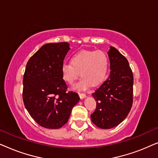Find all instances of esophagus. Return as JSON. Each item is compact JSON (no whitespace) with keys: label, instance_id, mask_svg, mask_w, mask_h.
<instances>
[{"label":"esophagus","instance_id":"esophagus-1","mask_svg":"<svg viewBox=\"0 0 158 158\" xmlns=\"http://www.w3.org/2000/svg\"><path fill=\"white\" fill-rule=\"evenodd\" d=\"M79 96H80V98L81 99L85 98L86 97V95L85 94H83V93H79Z\"/></svg>","mask_w":158,"mask_h":158}]
</instances>
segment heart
Wrapping results in <instances>:
<instances>
[{
    "mask_svg": "<svg viewBox=\"0 0 158 158\" xmlns=\"http://www.w3.org/2000/svg\"><path fill=\"white\" fill-rule=\"evenodd\" d=\"M109 61L106 54L102 50L81 51L71 58L70 63L62 66V77L72 85L78 78H82L73 88L85 90L90 85H98L104 81L109 70Z\"/></svg>",
    "mask_w": 158,
    "mask_h": 158,
    "instance_id": "b5f03b06",
    "label": "heart"
}]
</instances>
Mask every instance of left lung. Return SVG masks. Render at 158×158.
<instances>
[{
  "mask_svg": "<svg viewBox=\"0 0 158 158\" xmlns=\"http://www.w3.org/2000/svg\"><path fill=\"white\" fill-rule=\"evenodd\" d=\"M111 72L108 78L92 94L96 109L92 122L101 129H111L122 122L133 103V73L127 58L115 47L108 52Z\"/></svg>",
  "mask_w": 158,
  "mask_h": 158,
  "instance_id": "8db88e82",
  "label": "left lung"
}]
</instances>
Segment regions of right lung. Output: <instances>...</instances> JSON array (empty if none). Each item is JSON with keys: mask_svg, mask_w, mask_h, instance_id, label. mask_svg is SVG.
Here are the masks:
<instances>
[{"mask_svg": "<svg viewBox=\"0 0 158 158\" xmlns=\"http://www.w3.org/2000/svg\"><path fill=\"white\" fill-rule=\"evenodd\" d=\"M68 42L43 45L28 61L23 78V101L32 118L44 128L59 129L68 122L80 97L67 91L62 66Z\"/></svg>", "mask_w": 158, "mask_h": 158, "instance_id": "add662e5", "label": "right lung"}]
</instances>
